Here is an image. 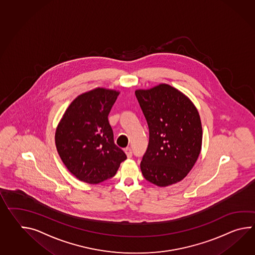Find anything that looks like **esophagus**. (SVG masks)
Instances as JSON below:
<instances>
[{
	"mask_svg": "<svg viewBox=\"0 0 255 255\" xmlns=\"http://www.w3.org/2000/svg\"><path fill=\"white\" fill-rule=\"evenodd\" d=\"M125 153H126V155H127V157L128 158H130L131 156H132V150L130 149V148H126L125 150Z\"/></svg>",
	"mask_w": 255,
	"mask_h": 255,
	"instance_id": "esophagus-1",
	"label": "esophagus"
}]
</instances>
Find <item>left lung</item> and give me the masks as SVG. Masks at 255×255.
<instances>
[{
  "instance_id": "1",
  "label": "left lung",
  "mask_w": 255,
  "mask_h": 255,
  "mask_svg": "<svg viewBox=\"0 0 255 255\" xmlns=\"http://www.w3.org/2000/svg\"><path fill=\"white\" fill-rule=\"evenodd\" d=\"M135 96L149 128V142L141 162V174L158 187L184 179L198 160L202 126L197 108L167 84L137 90Z\"/></svg>"
}]
</instances>
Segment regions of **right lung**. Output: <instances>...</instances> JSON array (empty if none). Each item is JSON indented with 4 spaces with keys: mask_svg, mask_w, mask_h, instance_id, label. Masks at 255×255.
Here are the masks:
<instances>
[{
    "mask_svg": "<svg viewBox=\"0 0 255 255\" xmlns=\"http://www.w3.org/2000/svg\"><path fill=\"white\" fill-rule=\"evenodd\" d=\"M119 91L97 88L77 97L57 125V152L80 181L99 184L115 176L127 158L114 140L108 115Z\"/></svg>",
    "mask_w": 255,
    "mask_h": 255,
    "instance_id": "obj_1",
    "label": "right lung"
}]
</instances>
